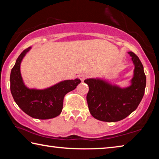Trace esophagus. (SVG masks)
I'll return each instance as SVG.
<instances>
[{"label": "esophagus", "mask_w": 159, "mask_h": 159, "mask_svg": "<svg viewBox=\"0 0 159 159\" xmlns=\"http://www.w3.org/2000/svg\"><path fill=\"white\" fill-rule=\"evenodd\" d=\"M87 77H88L87 75L83 74H80V76H79V79H80V80H81L82 82H83V81H84V80H85Z\"/></svg>", "instance_id": "obj_1"}]
</instances>
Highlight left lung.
I'll return each instance as SVG.
<instances>
[{"mask_svg": "<svg viewBox=\"0 0 159 159\" xmlns=\"http://www.w3.org/2000/svg\"><path fill=\"white\" fill-rule=\"evenodd\" d=\"M128 54L134 66L130 85L121 88L100 78L84 80L89 86L87 95L88 108L96 119L105 122L124 119L138 108L143 98L146 87L143 65L135 54L133 52Z\"/></svg>", "mask_w": 159, "mask_h": 159, "instance_id": "left-lung-1", "label": "left lung"}]
</instances>
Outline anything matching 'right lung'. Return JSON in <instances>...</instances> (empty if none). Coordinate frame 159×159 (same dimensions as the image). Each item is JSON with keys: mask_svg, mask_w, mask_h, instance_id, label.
<instances>
[{"mask_svg": "<svg viewBox=\"0 0 159 159\" xmlns=\"http://www.w3.org/2000/svg\"><path fill=\"white\" fill-rule=\"evenodd\" d=\"M31 49L26 48L16 60L10 74V91L18 107L31 117L37 119H50L61 114L64 97L80 83L74 80H64L44 89L29 88L21 77L20 66L24 57Z\"/></svg>", "mask_w": 159, "mask_h": 159, "instance_id": "1", "label": "right lung"}]
</instances>
